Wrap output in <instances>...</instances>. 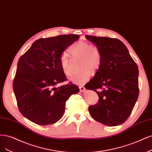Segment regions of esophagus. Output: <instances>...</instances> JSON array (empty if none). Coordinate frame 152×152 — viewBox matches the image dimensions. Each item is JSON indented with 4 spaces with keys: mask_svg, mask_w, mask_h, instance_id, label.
<instances>
[{
    "mask_svg": "<svg viewBox=\"0 0 152 152\" xmlns=\"http://www.w3.org/2000/svg\"><path fill=\"white\" fill-rule=\"evenodd\" d=\"M79 88H80V91L81 92H84L86 91V88L83 86H79Z\"/></svg>",
    "mask_w": 152,
    "mask_h": 152,
    "instance_id": "obj_1",
    "label": "esophagus"
}]
</instances>
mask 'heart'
I'll return each instance as SVG.
<instances>
[{
    "label": "heart",
    "mask_w": 152,
    "mask_h": 152,
    "mask_svg": "<svg viewBox=\"0 0 152 152\" xmlns=\"http://www.w3.org/2000/svg\"><path fill=\"white\" fill-rule=\"evenodd\" d=\"M69 53L74 59L80 58L79 67L82 69L70 78V81L81 85L87 81L91 76V71L96 72L102 62L101 52L96 46L91 45L86 41H78L69 48ZM60 67L66 75L72 74V60L67 53L61 55L60 58Z\"/></svg>",
    "instance_id": "obj_1"
}]
</instances>
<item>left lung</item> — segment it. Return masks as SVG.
<instances>
[{
    "mask_svg": "<svg viewBox=\"0 0 152 152\" xmlns=\"http://www.w3.org/2000/svg\"><path fill=\"white\" fill-rule=\"evenodd\" d=\"M86 37L102 55L100 67L85 87L96 92L99 97L88 111L99 123L118 126L126 121L138 99V68L122 41L89 35Z\"/></svg>",
    "mask_w": 152,
    "mask_h": 152,
    "instance_id": "8db88e82",
    "label": "left lung"
}]
</instances>
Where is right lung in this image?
I'll return each instance as SVG.
<instances>
[{
  "label": "right lung",
  "mask_w": 152,
  "mask_h": 152,
  "mask_svg": "<svg viewBox=\"0 0 152 152\" xmlns=\"http://www.w3.org/2000/svg\"><path fill=\"white\" fill-rule=\"evenodd\" d=\"M79 38L67 34L41 38L20 57L13 90L19 111L31 121L42 126L58 121L64 114L65 102L79 92L74 84L56 87L66 80L60 56Z\"/></svg>",
  "instance_id": "add662e5"
}]
</instances>
